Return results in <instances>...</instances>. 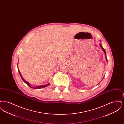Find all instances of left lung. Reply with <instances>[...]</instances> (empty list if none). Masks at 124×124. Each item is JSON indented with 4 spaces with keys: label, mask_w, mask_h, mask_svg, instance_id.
<instances>
[{
    "label": "left lung",
    "mask_w": 124,
    "mask_h": 124,
    "mask_svg": "<svg viewBox=\"0 0 124 124\" xmlns=\"http://www.w3.org/2000/svg\"><path fill=\"white\" fill-rule=\"evenodd\" d=\"M100 46H101V48H102V50H103V51H104V53H105V54H106V51H105V49H104V48H103V47H102V46H101V44H100ZM106 61H107V58H106Z\"/></svg>",
    "instance_id": "obj_1"
}]
</instances>
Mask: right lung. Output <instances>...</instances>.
Instances as JSON below:
<instances>
[{"label":"right lung","mask_w":124,"mask_h":124,"mask_svg":"<svg viewBox=\"0 0 124 124\" xmlns=\"http://www.w3.org/2000/svg\"><path fill=\"white\" fill-rule=\"evenodd\" d=\"M18 71H19V74H20V76H21V78L22 79V80H23V81H24V82L25 83V84H26L29 87H31V88H34V89H39V88H44V87H46L48 85H50V83H48V84H47L46 85H39V86H37L36 87H31V85H30L29 83L28 82H27V81H26L24 79V78L22 77V75H21V73H20V71H19V70H18Z\"/></svg>","instance_id":"add662e5"}]
</instances>
